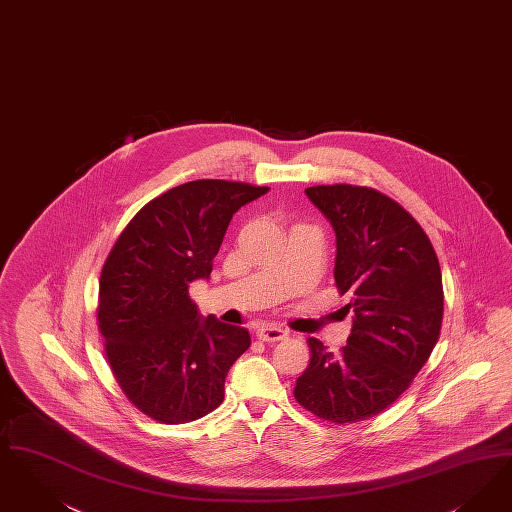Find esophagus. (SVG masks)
Wrapping results in <instances>:
<instances>
[{
    "label": "esophagus",
    "mask_w": 512,
    "mask_h": 512,
    "mask_svg": "<svg viewBox=\"0 0 512 512\" xmlns=\"http://www.w3.org/2000/svg\"><path fill=\"white\" fill-rule=\"evenodd\" d=\"M257 337L261 339V341H266V343H276V341H284L287 339V331L286 329L280 328H261L257 331Z\"/></svg>",
    "instance_id": "esophagus-1"
}]
</instances>
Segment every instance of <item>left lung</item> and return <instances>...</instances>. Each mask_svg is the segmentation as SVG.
Returning a JSON list of instances; mask_svg holds the SVG:
<instances>
[{"label": "left lung", "mask_w": 512, "mask_h": 512, "mask_svg": "<svg viewBox=\"0 0 512 512\" xmlns=\"http://www.w3.org/2000/svg\"><path fill=\"white\" fill-rule=\"evenodd\" d=\"M335 230V284L354 312L347 347L310 337L295 400L329 423H358L408 389L440 337L444 289L429 236L408 211L368 186L305 190Z\"/></svg>", "instance_id": "1"}]
</instances>
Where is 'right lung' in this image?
Listing matches in <instances>:
<instances>
[{
	"mask_svg": "<svg viewBox=\"0 0 512 512\" xmlns=\"http://www.w3.org/2000/svg\"><path fill=\"white\" fill-rule=\"evenodd\" d=\"M268 186L200 179L154 198L123 228L99 284L97 320L110 369L129 402L165 425L221 406L246 328L204 318L190 282L209 278L232 215Z\"/></svg>",
	"mask_w": 512,
	"mask_h": 512,
	"instance_id": "add662e5",
	"label": "right lung"
}]
</instances>
